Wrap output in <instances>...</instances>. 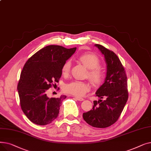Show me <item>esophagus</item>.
<instances>
[{
  "instance_id": "esophagus-1",
  "label": "esophagus",
  "mask_w": 151,
  "mask_h": 151,
  "mask_svg": "<svg viewBox=\"0 0 151 151\" xmlns=\"http://www.w3.org/2000/svg\"><path fill=\"white\" fill-rule=\"evenodd\" d=\"M75 98L78 100V101H83L84 100V99L83 98H81V97H75Z\"/></svg>"
}]
</instances>
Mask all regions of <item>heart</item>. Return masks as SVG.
<instances>
[{"instance_id": "b5f03b06", "label": "heart", "mask_w": 151, "mask_h": 151, "mask_svg": "<svg viewBox=\"0 0 151 151\" xmlns=\"http://www.w3.org/2000/svg\"><path fill=\"white\" fill-rule=\"evenodd\" d=\"M80 60L89 69V77L92 83H100L103 78V74L98 68L100 62L97 56L92 54H85L80 57ZM71 68V62L67 60L62 67V73L67 75L69 73ZM91 86L89 84L80 81H74L66 84L64 87V91L68 93L77 97H82L90 91Z\"/></svg>"}]
</instances>
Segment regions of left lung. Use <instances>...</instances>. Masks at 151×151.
<instances>
[{
  "label": "left lung",
  "mask_w": 151,
  "mask_h": 151,
  "mask_svg": "<svg viewBox=\"0 0 151 151\" xmlns=\"http://www.w3.org/2000/svg\"><path fill=\"white\" fill-rule=\"evenodd\" d=\"M95 46L104 55L106 75L104 83L96 92L99 100L93 101L92 109L84 113L83 116L93 127L106 128L117 121L128 100L127 80L117 55L100 45L96 44Z\"/></svg>",
  "instance_id": "8db88e82"
}]
</instances>
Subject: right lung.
I'll return each mask as SVG.
<instances>
[{
	"label": "right lung",
	"mask_w": 151,
	"mask_h": 151,
	"mask_svg": "<svg viewBox=\"0 0 151 151\" xmlns=\"http://www.w3.org/2000/svg\"><path fill=\"white\" fill-rule=\"evenodd\" d=\"M76 50V47L67 49L59 45H49L26 62L17 89L21 109L32 122L45 125L58 117L62 102L67 96L50 99L46 92L52 82H59L63 64Z\"/></svg>",
	"instance_id": "add662e5"
}]
</instances>
